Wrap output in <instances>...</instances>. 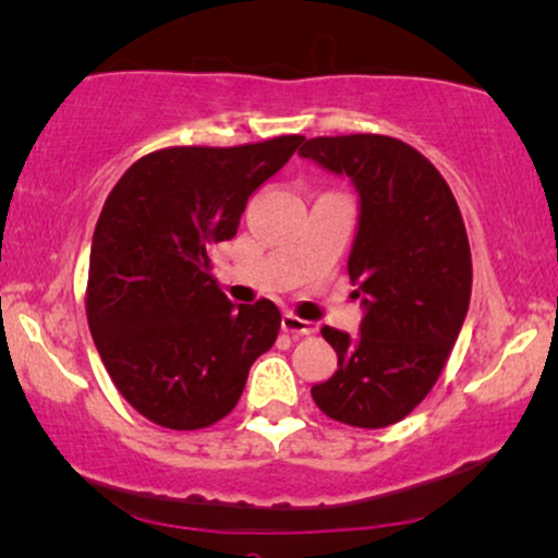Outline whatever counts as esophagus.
Returning a JSON list of instances; mask_svg holds the SVG:
<instances>
[{"instance_id":"1","label":"esophagus","mask_w":558,"mask_h":558,"mask_svg":"<svg viewBox=\"0 0 558 558\" xmlns=\"http://www.w3.org/2000/svg\"><path fill=\"white\" fill-rule=\"evenodd\" d=\"M280 327H283L286 332L291 335H312L317 327H314V322L308 319H299L293 317V314H283V319H280Z\"/></svg>"}]
</instances>
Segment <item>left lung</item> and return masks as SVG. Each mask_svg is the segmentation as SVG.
Returning a JSON list of instances; mask_svg holds the SVG:
<instances>
[{
	"mask_svg": "<svg viewBox=\"0 0 558 558\" xmlns=\"http://www.w3.org/2000/svg\"><path fill=\"white\" fill-rule=\"evenodd\" d=\"M301 158L359 192L348 275L361 299L359 335L322 327L338 372L312 387L340 424H398L439 379L471 304V244L454 194L428 160L385 134L312 137Z\"/></svg>",
	"mask_w": 558,
	"mask_h": 558,
	"instance_id": "1",
	"label": "left lung"
}]
</instances>
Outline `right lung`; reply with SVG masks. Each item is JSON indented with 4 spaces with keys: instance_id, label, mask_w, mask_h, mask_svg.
Segmentation results:
<instances>
[{
    "instance_id": "obj_1",
    "label": "right lung",
    "mask_w": 558,
    "mask_h": 558,
    "mask_svg": "<svg viewBox=\"0 0 558 558\" xmlns=\"http://www.w3.org/2000/svg\"><path fill=\"white\" fill-rule=\"evenodd\" d=\"M304 143L166 147L117 181L96 223L87 325L124 400L153 424L194 432L236 408L280 330L272 301L233 304L210 272L246 199Z\"/></svg>"
}]
</instances>
